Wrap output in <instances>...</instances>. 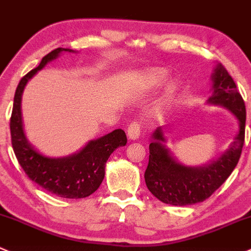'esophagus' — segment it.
Returning a JSON list of instances; mask_svg holds the SVG:
<instances>
[{"instance_id": "34e87169", "label": "esophagus", "mask_w": 251, "mask_h": 251, "mask_svg": "<svg viewBox=\"0 0 251 251\" xmlns=\"http://www.w3.org/2000/svg\"><path fill=\"white\" fill-rule=\"evenodd\" d=\"M140 125L138 122H133L128 126L126 128V135L130 140H136L140 136Z\"/></svg>"}]
</instances>
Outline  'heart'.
<instances>
[{"label":"heart","instance_id":"obj_1","mask_svg":"<svg viewBox=\"0 0 251 251\" xmlns=\"http://www.w3.org/2000/svg\"><path fill=\"white\" fill-rule=\"evenodd\" d=\"M168 77V72L164 69L159 68H152L149 69L147 71H145L140 77V81L143 83V86L147 89H151V88H157L161 84L164 83V81ZM175 92V86H172L169 88V92H168V99H170V97L173 95V93Z\"/></svg>","mask_w":251,"mask_h":251}]
</instances>
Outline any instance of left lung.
<instances>
[{"label":"left lung","instance_id":"1","mask_svg":"<svg viewBox=\"0 0 251 251\" xmlns=\"http://www.w3.org/2000/svg\"><path fill=\"white\" fill-rule=\"evenodd\" d=\"M213 93L208 104L231 111L239 122L238 134L226 152L202 167H187L177 162L165 146L162 128L152 134L145 182L150 192L161 202L172 205H190L210 197L227 180L241 158L245 136L247 111L242 95L227 70L218 64L214 74Z\"/></svg>","mask_w":251,"mask_h":251}]
</instances>
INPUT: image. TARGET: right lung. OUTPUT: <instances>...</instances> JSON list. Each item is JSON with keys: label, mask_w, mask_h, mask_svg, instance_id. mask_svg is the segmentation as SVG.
<instances>
[{"label": "right lung", "mask_w": 251, "mask_h": 251, "mask_svg": "<svg viewBox=\"0 0 251 251\" xmlns=\"http://www.w3.org/2000/svg\"><path fill=\"white\" fill-rule=\"evenodd\" d=\"M63 51L76 53L69 48H56L43 56L40 65L20 79L14 95L10 136L15 157L25 174L48 192L63 198H84L94 193L105 176L108 157L120 146H126V135L122 129H115L97 140H90L77 153L61 158H51L40 153L27 141L22 120V95L29 79L54 60Z\"/></svg>", "instance_id": "1"}]
</instances>
